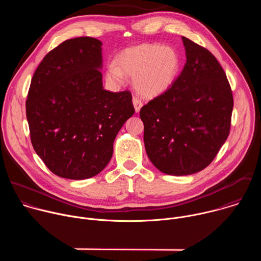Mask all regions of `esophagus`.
Listing matches in <instances>:
<instances>
[{"label": "esophagus", "instance_id": "1", "mask_svg": "<svg viewBox=\"0 0 261 261\" xmlns=\"http://www.w3.org/2000/svg\"><path fill=\"white\" fill-rule=\"evenodd\" d=\"M132 102H133L135 111H136V113H138V111H139L140 108H141V106H142V101H141L139 98H137V97H133Z\"/></svg>", "mask_w": 261, "mask_h": 261}]
</instances>
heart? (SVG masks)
<instances>
[{"label":"heart","instance_id":"1","mask_svg":"<svg viewBox=\"0 0 261 261\" xmlns=\"http://www.w3.org/2000/svg\"><path fill=\"white\" fill-rule=\"evenodd\" d=\"M179 57L171 47L144 43L125 49L117 59V66L106 69V80L121 86L125 76L133 77L135 90L143 97L154 98L166 92L179 71Z\"/></svg>","mask_w":261,"mask_h":261}]
</instances>
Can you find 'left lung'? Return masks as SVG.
I'll list each match as a JSON object with an SVG mask.
<instances>
[{"instance_id": "left-lung-1", "label": "left lung", "mask_w": 261, "mask_h": 261, "mask_svg": "<svg viewBox=\"0 0 261 261\" xmlns=\"http://www.w3.org/2000/svg\"><path fill=\"white\" fill-rule=\"evenodd\" d=\"M182 71L171 87L141 107L145 152L160 171L204 169L229 135L233 97L226 74L206 48L181 37Z\"/></svg>"}]
</instances>
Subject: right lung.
Segmentation results:
<instances>
[{
	"label": "right lung",
	"instance_id": "obj_1",
	"mask_svg": "<svg viewBox=\"0 0 261 261\" xmlns=\"http://www.w3.org/2000/svg\"><path fill=\"white\" fill-rule=\"evenodd\" d=\"M101 45L91 37L64 41L44 57L31 82L25 102L31 141L61 177L85 179L101 172L135 111L129 91L103 89Z\"/></svg>",
	"mask_w": 261,
	"mask_h": 261
}]
</instances>
